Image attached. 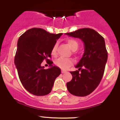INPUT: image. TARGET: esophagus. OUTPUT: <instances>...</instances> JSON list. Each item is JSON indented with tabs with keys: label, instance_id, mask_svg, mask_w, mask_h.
<instances>
[{
	"label": "esophagus",
	"instance_id": "obj_1",
	"mask_svg": "<svg viewBox=\"0 0 120 120\" xmlns=\"http://www.w3.org/2000/svg\"><path fill=\"white\" fill-rule=\"evenodd\" d=\"M67 71H64V70H61V73H67Z\"/></svg>",
	"mask_w": 120,
	"mask_h": 120
}]
</instances>
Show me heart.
I'll list each match as a JSON object with an SVG mask.
<instances>
[{
    "label": "heart",
    "instance_id": "obj_1",
    "mask_svg": "<svg viewBox=\"0 0 120 120\" xmlns=\"http://www.w3.org/2000/svg\"><path fill=\"white\" fill-rule=\"evenodd\" d=\"M68 45L72 51H76L79 46V43L77 40L71 39L68 41ZM57 44L53 45L51 50V53L53 55L56 56L57 55ZM55 64L56 66L63 69H67L73 64V60L71 59L59 57L55 61Z\"/></svg>",
    "mask_w": 120,
    "mask_h": 120
}]
</instances>
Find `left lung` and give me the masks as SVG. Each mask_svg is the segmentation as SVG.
Masks as SVG:
<instances>
[{"instance_id": "obj_1", "label": "left lung", "mask_w": 120, "mask_h": 120, "mask_svg": "<svg viewBox=\"0 0 120 120\" xmlns=\"http://www.w3.org/2000/svg\"><path fill=\"white\" fill-rule=\"evenodd\" d=\"M65 34L79 38L85 45V52L75 66L76 71H71L72 79L67 83V89L72 95L86 96L90 94L101 80L107 59L104 38L95 30L82 28Z\"/></svg>"}]
</instances>
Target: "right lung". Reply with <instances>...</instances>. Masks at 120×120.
<instances>
[{"label": "right lung", "instance_id": "obj_1", "mask_svg": "<svg viewBox=\"0 0 120 120\" xmlns=\"http://www.w3.org/2000/svg\"><path fill=\"white\" fill-rule=\"evenodd\" d=\"M62 33H49L41 28H31L19 38L15 64L22 85L27 91L36 96H43L51 91L55 80L61 69L53 66L51 50ZM50 61V68L45 70L41 63Z\"/></svg>", "mask_w": 120, "mask_h": 120}]
</instances>
